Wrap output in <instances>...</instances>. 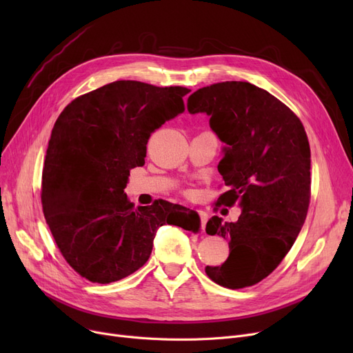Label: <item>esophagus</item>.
I'll list each match as a JSON object with an SVG mask.
<instances>
[{"instance_id":"esophagus-1","label":"esophagus","mask_w":353,"mask_h":353,"mask_svg":"<svg viewBox=\"0 0 353 353\" xmlns=\"http://www.w3.org/2000/svg\"><path fill=\"white\" fill-rule=\"evenodd\" d=\"M199 217H200V225H201V230H205L206 223H208V214L205 212H199Z\"/></svg>"}]
</instances>
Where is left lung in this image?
I'll return each instance as SVG.
<instances>
[{
	"instance_id": "1",
	"label": "left lung",
	"mask_w": 353,
	"mask_h": 353,
	"mask_svg": "<svg viewBox=\"0 0 353 353\" xmlns=\"http://www.w3.org/2000/svg\"><path fill=\"white\" fill-rule=\"evenodd\" d=\"M192 114L210 116V127L226 143L217 169L228 190L216 208L236 203L234 223L213 216L208 234L229 240L230 254L206 274L223 288L242 289L263 281L298 237L310 201V147L305 127L270 92L246 81L199 88L188 100Z\"/></svg>"
}]
</instances>
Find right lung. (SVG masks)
Here are the masks:
<instances>
[{"label": "right lung", "mask_w": 353, "mask_h": 353, "mask_svg": "<svg viewBox=\"0 0 353 353\" xmlns=\"http://www.w3.org/2000/svg\"><path fill=\"white\" fill-rule=\"evenodd\" d=\"M186 87L119 80L74 99L55 121L41 180L43 212L65 262L92 283L124 279L150 257L156 232H197L199 214L167 200L133 208L130 170L147 141L184 111Z\"/></svg>", "instance_id": "obj_1"}]
</instances>
